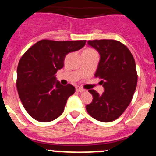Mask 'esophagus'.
<instances>
[{
	"instance_id": "esophagus-1",
	"label": "esophagus",
	"mask_w": 156,
	"mask_h": 156,
	"mask_svg": "<svg viewBox=\"0 0 156 156\" xmlns=\"http://www.w3.org/2000/svg\"><path fill=\"white\" fill-rule=\"evenodd\" d=\"M76 91L78 92V93H82V92L85 91V89H82V87H78V86H77V87H76Z\"/></svg>"
}]
</instances>
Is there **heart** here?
<instances>
[{"instance_id":"heart-1","label":"heart","mask_w":156,"mask_h":156,"mask_svg":"<svg viewBox=\"0 0 156 156\" xmlns=\"http://www.w3.org/2000/svg\"><path fill=\"white\" fill-rule=\"evenodd\" d=\"M86 50H87V51H93L92 49H86Z\"/></svg>"}]
</instances>
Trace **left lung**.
Returning a JSON list of instances; mask_svg holds the SVG:
<instances>
[{"label": "left lung", "mask_w": 156, "mask_h": 156, "mask_svg": "<svg viewBox=\"0 0 156 156\" xmlns=\"http://www.w3.org/2000/svg\"><path fill=\"white\" fill-rule=\"evenodd\" d=\"M89 45L101 55L95 77L101 79L104 92L100 95L94 89L91 104L86 105L89 115L103 122L117 119L132 101L137 84L136 63L125 44L115 40H93Z\"/></svg>", "instance_id": "8db88e82"}]
</instances>
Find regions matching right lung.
I'll return each mask as SVG.
<instances>
[{
  "label": "right lung",
  "mask_w": 156,
  "mask_h": 156,
  "mask_svg": "<svg viewBox=\"0 0 156 156\" xmlns=\"http://www.w3.org/2000/svg\"><path fill=\"white\" fill-rule=\"evenodd\" d=\"M86 41H39L23 54L17 67L16 87L24 108L41 122L61 115L67 99L75 92L72 85L62 86L56 81L58 70L65 56L85 46Z\"/></svg>",
  "instance_id": "add662e5"
}]
</instances>
